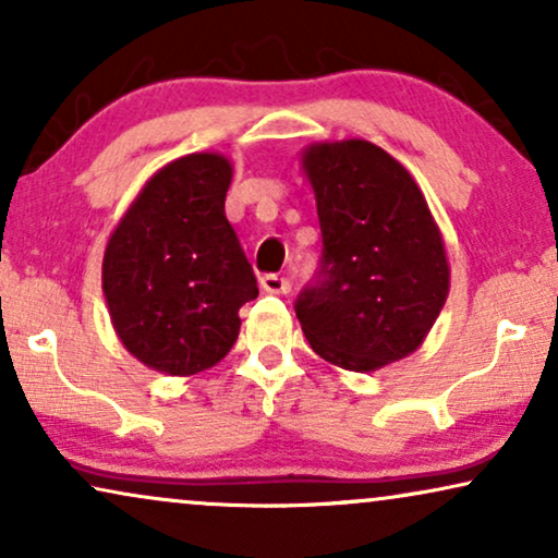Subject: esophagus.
Wrapping results in <instances>:
<instances>
[{
    "label": "esophagus",
    "mask_w": 558,
    "mask_h": 558,
    "mask_svg": "<svg viewBox=\"0 0 558 558\" xmlns=\"http://www.w3.org/2000/svg\"><path fill=\"white\" fill-rule=\"evenodd\" d=\"M262 289L269 294H287L292 284H289V279L281 277V274H264Z\"/></svg>",
    "instance_id": "34e87169"
}]
</instances>
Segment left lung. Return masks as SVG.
<instances>
[{"label": "left lung", "mask_w": 558, "mask_h": 558, "mask_svg": "<svg viewBox=\"0 0 558 558\" xmlns=\"http://www.w3.org/2000/svg\"><path fill=\"white\" fill-rule=\"evenodd\" d=\"M323 256L294 302L312 350L368 373L422 345L449 292L445 241L403 165L365 140L304 151Z\"/></svg>", "instance_id": "left-lung-1"}]
</instances>
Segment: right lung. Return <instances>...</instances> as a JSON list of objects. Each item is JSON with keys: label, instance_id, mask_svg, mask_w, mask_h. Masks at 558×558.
<instances>
[{"label": "right lung", "instance_id": "1", "mask_svg": "<svg viewBox=\"0 0 558 558\" xmlns=\"http://www.w3.org/2000/svg\"><path fill=\"white\" fill-rule=\"evenodd\" d=\"M233 167L201 151L151 174L104 254V294L119 340L149 368L193 376L239 338L254 269L226 218Z\"/></svg>", "mask_w": 558, "mask_h": 558}]
</instances>
